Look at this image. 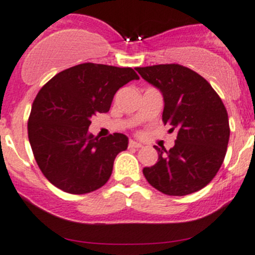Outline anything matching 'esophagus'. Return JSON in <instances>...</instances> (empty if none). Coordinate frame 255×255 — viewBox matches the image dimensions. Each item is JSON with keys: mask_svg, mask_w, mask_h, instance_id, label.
<instances>
[{"mask_svg": "<svg viewBox=\"0 0 255 255\" xmlns=\"http://www.w3.org/2000/svg\"><path fill=\"white\" fill-rule=\"evenodd\" d=\"M128 145H129V148H142V144L135 142V140H129Z\"/></svg>", "mask_w": 255, "mask_h": 255, "instance_id": "esophagus-1", "label": "esophagus"}]
</instances>
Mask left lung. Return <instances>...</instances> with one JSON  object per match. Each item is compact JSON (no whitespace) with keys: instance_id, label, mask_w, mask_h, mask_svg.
<instances>
[{"instance_id":"left-lung-1","label":"left lung","mask_w":255,"mask_h":255,"mask_svg":"<svg viewBox=\"0 0 255 255\" xmlns=\"http://www.w3.org/2000/svg\"><path fill=\"white\" fill-rule=\"evenodd\" d=\"M164 97L163 122L176 130L175 145L154 146L158 161L143 169L146 181L170 196L192 194L210 184L223 163L230 140L227 110L210 84L179 64L137 68Z\"/></svg>"}]
</instances>
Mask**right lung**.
Wrapping results in <instances>:
<instances>
[{
	"label": "right lung",
	"instance_id": "obj_1",
	"mask_svg": "<svg viewBox=\"0 0 255 255\" xmlns=\"http://www.w3.org/2000/svg\"><path fill=\"white\" fill-rule=\"evenodd\" d=\"M132 68L85 63L63 70L40 89L28 120V138L35 161L54 186L74 195L104 186L113 161L128 138L89 132L90 118L110 111L116 92L132 80Z\"/></svg>",
	"mask_w": 255,
	"mask_h": 255
}]
</instances>
